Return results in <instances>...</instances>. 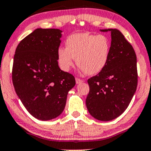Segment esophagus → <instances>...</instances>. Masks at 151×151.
Returning <instances> with one entry per match:
<instances>
[{
	"label": "esophagus",
	"instance_id": "esophagus-1",
	"mask_svg": "<svg viewBox=\"0 0 151 151\" xmlns=\"http://www.w3.org/2000/svg\"><path fill=\"white\" fill-rule=\"evenodd\" d=\"M83 81H84L83 80H81V79L78 78H76V83H77V84L81 83H83Z\"/></svg>",
	"mask_w": 151,
	"mask_h": 151
}]
</instances>
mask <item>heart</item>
<instances>
[{
  "mask_svg": "<svg viewBox=\"0 0 151 151\" xmlns=\"http://www.w3.org/2000/svg\"><path fill=\"white\" fill-rule=\"evenodd\" d=\"M110 50L109 40L105 35L73 34L66 40L65 48H58V65L63 71L68 72L76 58V63L81 70L85 71L88 75H94L105 67Z\"/></svg>",
  "mask_w": 151,
  "mask_h": 151,
  "instance_id": "heart-1",
  "label": "heart"
}]
</instances>
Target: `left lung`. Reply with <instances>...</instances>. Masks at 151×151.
Instances as JSON below:
<instances>
[{
  "label": "left lung",
  "mask_w": 151,
  "mask_h": 151,
  "mask_svg": "<svg viewBox=\"0 0 151 151\" xmlns=\"http://www.w3.org/2000/svg\"><path fill=\"white\" fill-rule=\"evenodd\" d=\"M111 32V50L105 67L88 80L86 99L89 114L100 121H110L125 111L137 86V58L124 35L116 29Z\"/></svg>",
  "instance_id": "8db88e82"
}]
</instances>
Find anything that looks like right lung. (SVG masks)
<instances>
[{
  "label": "right lung",
  "instance_id": "1",
  "mask_svg": "<svg viewBox=\"0 0 151 151\" xmlns=\"http://www.w3.org/2000/svg\"><path fill=\"white\" fill-rule=\"evenodd\" d=\"M62 31L39 28L18 45L14 58L12 80L16 93L27 111L47 121L64 110L75 78L61 70L57 52Z\"/></svg>",
  "mask_w": 151,
  "mask_h": 151
}]
</instances>
